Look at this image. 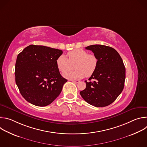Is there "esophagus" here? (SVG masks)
<instances>
[{"mask_svg":"<svg viewBox=\"0 0 147 147\" xmlns=\"http://www.w3.org/2000/svg\"><path fill=\"white\" fill-rule=\"evenodd\" d=\"M73 82H74V83H75V84H77V83H78L79 82H80V81H78V80H71Z\"/></svg>","mask_w":147,"mask_h":147,"instance_id":"34e87169","label":"esophagus"}]
</instances>
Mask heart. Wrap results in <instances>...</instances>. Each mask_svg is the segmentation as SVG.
Returning <instances> with one entry per match:
<instances>
[{"label": "heart", "instance_id": "b5f03b06", "mask_svg": "<svg viewBox=\"0 0 147 147\" xmlns=\"http://www.w3.org/2000/svg\"><path fill=\"white\" fill-rule=\"evenodd\" d=\"M67 56L60 55L56 60L59 71L63 73H67L73 69L75 70L66 73L64 77L70 80L81 79L91 76L95 71L98 63L97 57L93 53L82 49H75L67 53Z\"/></svg>", "mask_w": 147, "mask_h": 147}]
</instances>
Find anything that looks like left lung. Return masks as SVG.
<instances>
[{"label": "left lung", "mask_w": 147, "mask_h": 147, "mask_svg": "<svg viewBox=\"0 0 147 147\" xmlns=\"http://www.w3.org/2000/svg\"><path fill=\"white\" fill-rule=\"evenodd\" d=\"M97 57L98 63L94 73L80 91L82 98L95 107H104L113 103L122 92L125 69L119 53L110 47L93 45L86 48ZM94 80V82H91Z\"/></svg>", "instance_id": "8db88e82"}]
</instances>
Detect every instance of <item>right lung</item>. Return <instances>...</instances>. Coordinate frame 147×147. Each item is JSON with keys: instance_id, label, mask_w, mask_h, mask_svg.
Returning <instances> with one entry per match:
<instances>
[{"instance_id": "right-lung-1", "label": "right lung", "mask_w": 147, "mask_h": 147, "mask_svg": "<svg viewBox=\"0 0 147 147\" xmlns=\"http://www.w3.org/2000/svg\"><path fill=\"white\" fill-rule=\"evenodd\" d=\"M62 53L59 49L31 45L18 55L16 83L27 101L35 106L45 107L59 95L67 81L60 74L56 64Z\"/></svg>"}]
</instances>
